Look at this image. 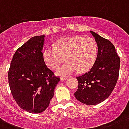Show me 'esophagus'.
I'll use <instances>...</instances> for the list:
<instances>
[{
  "label": "esophagus",
  "instance_id": "1",
  "mask_svg": "<svg viewBox=\"0 0 129 129\" xmlns=\"http://www.w3.org/2000/svg\"><path fill=\"white\" fill-rule=\"evenodd\" d=\"M67 79V77L66 76H62V77H61V81H64L66 80Z\"/></svg>",
  "mask_w": 129,
  "mask_h": 129
}]
</instances>
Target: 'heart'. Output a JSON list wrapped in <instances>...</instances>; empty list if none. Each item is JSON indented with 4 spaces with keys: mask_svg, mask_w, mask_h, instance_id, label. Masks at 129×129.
Returning a JSON list of instances; mask_svg holds the SVG:
<instances>
[{
    "mask_svg": "<svg viewBox=\"0 0 129 129\" xmlns=\"http://www.w3.org/2000/svg\"><path fill=\"white\" fill-rule=\"evenodd\" d=\"M98 46L92 37L70 36L59 40L55 47H49L43 51V59L51 69L59 75H69L78 71L85 73L92 68L96 61Z\"/></svg>",
    "mask_w": 129,
    "mask_h": 129,
    "instance_id": "obj_1",
    "label": "heart"
}]
</instances>
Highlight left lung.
Segmentation results:
<instances>
[{
    "label": "left lung",
    "mask_w": 129,
    "mask_h": 129,
    "mask_svg": "<svg viewBox=\"0 0 129 129\" xmlns=\"http://www.w3.org/2000/svg\"><path fill=\"white\" fill-rule=\"evenodd\" d=\"M90 33L98 45V55L90 71L77 77L78 88L74 95L83 104L96 105L106 100L114 90L119 76L120 57L109 40Z\"/></svg>",
    "instance_id": "obj_1"
}]
</instances>
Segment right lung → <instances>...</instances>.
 I'll return each mask as SVG.
<instances>
[{
	"instance_id": "obj_1",
	"label": "right lung",
	"mask_w": 129,
	"mask_h": 129,
	"mask_svg": "<svg viewBox=\"0 0 129 129\" xmlns=\"http://www.w3.org/2000/svg\"><path fill=\"white\" fill-rule=\"evenodd\" d=\"M44 37H32L17 49L8 72L13 98L22 109L31 113H40L47 108L60 80L45 63Z\"/></svg>"
}]
</instances>
